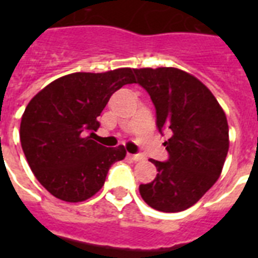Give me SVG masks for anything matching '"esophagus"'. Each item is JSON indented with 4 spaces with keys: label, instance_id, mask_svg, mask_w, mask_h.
I'll list each match as a JSON object with an SVG mask.
<instances>
[{
    "label": "esophagus",
    "instance_id": "1",
    "mask_svg": "<svg viewBox=\"0 0 258 258\" xmlns=\"http://www.w3.org/2000/svg\"><path fill=\"white\" fill-rule=\"evenodd\" d=\"M130 158L135 162L145 161V155H143V154H130Z\"/></svg>",
    "mask_w": 258,
    "mask_h": 258
}]
</instances>
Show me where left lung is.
I'll return each mask as SVG.
<instances>
[{
	"label": "left lung",
	"mask_w": 258,
	"mask_h": 258,
	"mask_svg": "<svg viewBox=\"0 0 258 258\" xmlns=\"http://www.w3.org/2000/svg\"><path fill=\"white\" fill-rule=\"evenodd\" d=\"M134 74L153 100L159 133L171 134L163 143L169 159H150L158 174L139 191L155 210L182 212L218 179L229 150L228 120L208 87L184 71L142 68Z\"/></svg>",
	"instance_id": "1"
}]
</instances>
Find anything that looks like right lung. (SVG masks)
<instances>
[{
  "label": "right lung",
  "mask_w": 258,
  "mask_h": 258,
  "mask_svg": "<svg viewBox=\"0 0 258 258\" xmlns=\"http://www.w3.org/2000/svg\"><path fill=\"white\" fill-rule=\"evenodd\" d=\"M135 83L134 70L76 72L54 80L26 105L20 141L37 180L66 202H82L104 184L109 167L125 150L104 147L91 138L115 91Z\"/></svg>",
  "instance_id": "obj_1"
}]
</instances>
